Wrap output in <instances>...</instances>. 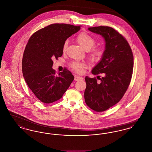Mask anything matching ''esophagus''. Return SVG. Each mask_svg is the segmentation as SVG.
Here are the masks:
<instances>
[{"mask_svg": "<svg viewBox=\"0 0 152 152\" xmlns=\"http://www.w3.org/2000/svg\"><path fill=\"white\" fill-rule=\"evenodd\" d=\"M82 79H83V78L81 77H79L77 76H75V81H78V80H80Z\"/></svg>", "mask_w": 152, "mask_h": 152, "instance_id": "1", "label": "esophagus"}]
</instances>
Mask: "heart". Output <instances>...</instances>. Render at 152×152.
<instances>
[{
  "label": "heart",
  "mask_w": 152,
  "mask_h": 152,
  "mask_svg": "<svg viewBox=\"0 0 152 152\" xmlns=\"http://www.w3.org/2000/svg\"><path fill=\"white\" fill-rule=\"evenodd\" d=\"M76 40L80 45L86 50L89 51L93 47H94L96 44V40L94 38L86 32H83L80 33L76 37ZM68 47V42L66 41L64 43L63 47V51L65 52ZM104 48L101 47H96L93 48L89 53L90 58L92 59L99 60L104 55ZM71 67L77 73H81L83 69L86 67V64L83 63H80L79 61H73L71 64Z\"/></svg>",
  "instance_id": "obj_1"
}]
</instances>
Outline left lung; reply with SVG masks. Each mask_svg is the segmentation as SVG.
Returning a JSON list of instances; mask_svg holds the SVG:
<instances>
[{"label": "left lung", "instance_id": "1", "mask_svg": "<svg viewBox=\"0 0 152 152\" xmlns=\"http://www.w3.org/2000/svg\"><path fill=\"white\" fill-rule=\"evenodd\" d=\"M88 29L105 40L104 55L92 70V74L104 73V76L99 77L100 82L86 77L84 99L90 108L103 112L118 102L126 92L132 76L133 55L128 42L113 28L99 26Z\"/></svg>", "mask_w": 152, "mask_h": 152}]
</instances>
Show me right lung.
Segmentation results:
<instances>
[{"instance_id":"add662e5","label":"right lung","mask_w":152,"mask_h":152,"mask_svg":"<svg viewBox=\"0 0 152 152\" xmlns=\"http://www.w3.org/2000/svg\"><path fill=\"white\" fill-rule=\"evenodd\" d=\"M80 29V26L52 24L29 38L23 56L22 72L29 89L42 102L50 104L60 99L74 80L67 69L56 75L52 59L62 56L66 40Z\"/></svg>"}]
</instances>
